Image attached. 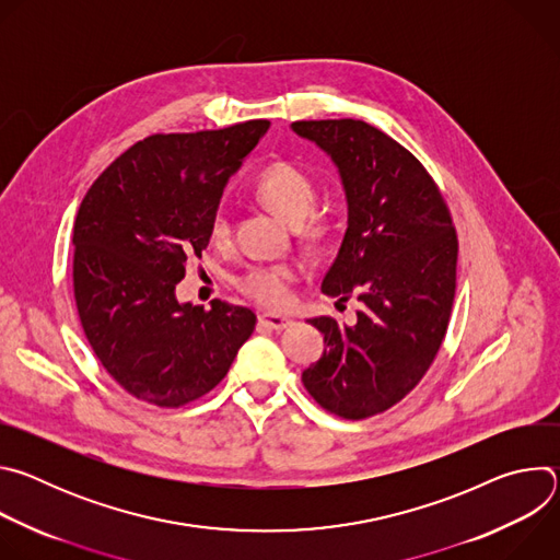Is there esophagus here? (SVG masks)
Returning a JSON list of instances; mask_svg holds the SVG:
<instances>
[{"label": "esophagus", "mask_w": 560, "mask_h": 560, "mask_svg": "<svg viewBox=\"0 0 560 560\" xmlns=\"http://www.w3.org/2000/svg\"><path fill=\"white\" fill-rule=\"evenodd\" d=\"M259 324L270 328V330H285L292 326V318L281 316V314H261L259 316Z\"/></svg>", "instance_id": "obj_1"}]
</instances>
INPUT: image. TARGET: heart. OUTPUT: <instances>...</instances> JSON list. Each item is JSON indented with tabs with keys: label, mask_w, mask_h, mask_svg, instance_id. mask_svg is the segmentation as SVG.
I'll use <instances>...</instances> for the list:
<instances>
[{
	"label": "heart",
	"mask_w": 560,
	"mask_h": 560,
	"mask_svg": "<svg viewBox=\"0 0 560 560\" xmlns=\"http://www.w3.org/2000/svg\"><path fill=\"white\" fill-rule=\"evenodd\" d=\"M255 192L266 201L275 212H279L290 223L299 225L307 242H324L332 225L326 214L314 212L318 199V184L314 175L290 159L268 164L257 182ZM232 234L230 214L223 206L212 212L210 236L212 242L223 244ZM296 281V270L283 264L277 266H253L244 275L234 279L236 290L250 301L268 307L283 310L292 301V283Z\"/></svg>",
	"instance_id": "heart-1"
}]
</instances>
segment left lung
Segmentation results:
<instances>
[{"label": "left lung", "mask_w": 560, "mask_h": 560, "mask_svg": "<svg viewBox=\"0 0 560 560\" xmlns=\"http://www.w3.org/2000/svg\"><path fill=\"white\" fill-rule=\"evenodd\" d=\"M339 166L348 232L322 292L361 301L357 324L316 316L326 352L303 385L326 412L361 421L406 398L434 363L456 294L452 212L419 159L361 119L294 121Z\"/></svg>", "instance_id": "1"}]
</instances>
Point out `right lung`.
<instances>
[{"instance_id": "add662e5", "label": "right lung", "mask_w": 560, "mask_h": 560, "mask_svg": "<svg viewBox=\"0 0 560 560\" xmlns=\"http://www.w3.org/2000/svg\"><path fill=\"white\" fill-rule=\"evenodd\" d=\"M268 119L156 132L95 179L72 228L79 324L106 372L135 398L184 408L214 389L257 326L244 305L179 303L186 266L210 242L228 177Z\"/></svg>"}]
</instances>
